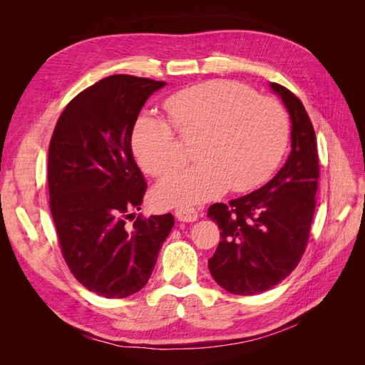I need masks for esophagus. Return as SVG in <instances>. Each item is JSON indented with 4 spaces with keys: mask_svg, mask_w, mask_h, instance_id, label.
<instances>
[{
    "mask_svg": "<svg viewBox=\"0 0 365 365\" xmlns=\"http://www.w3.org/2000/svg\"><path fill=\"white\" fill-rule=\"evenodd\" d=\"M175 216L176 219L181 220V222H195L197 219V212L190 207H180L175 210Z\"/></svg>",
    "mask_w": 365,
    "mask_h": 365,
    "instance_id": "1",
    "label": "esophagus"
}]
</instances>
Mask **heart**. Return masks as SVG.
I'll return each mask as SVG.
<instances>
[{
    "mask_svg": "<svg viewBox=\"0 0 365 365\" xmlns=\"http://www.w3.org/2000/svg\"><path fill=\"white\" fill-rule=\"evenodd\" d=\"M172 123L185 140H195L190 168L169 173L155 185L152 200L160 207H189L262 184L277 168L288 145L289 118L284 108L250 88L210 81L164 101ZM132 152L152 176L168 173L178 158L170 121L141 113L132 126Z\"/></svg>",
    "mask_w": 365,
    "mask_h": 365,
    "instance_id": "b5f03b06",
    "label": "heart"
}]
</instances>
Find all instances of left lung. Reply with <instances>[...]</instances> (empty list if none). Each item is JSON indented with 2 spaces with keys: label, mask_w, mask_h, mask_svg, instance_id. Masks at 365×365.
Instances as JSON below:
<instances>
[{
  "label": "left lung",
  "mask_w": 365,
  "mask_h": 365,
  "mask_svg": "<svg viewBox=\"0 0 365 365\" xmlns=\"http://www.w3.org/2000/svg\"><path fill=\"white\" fill-rule=\"evenodd\" d=\"M291 118V153L271 181L228 204L210 205L220 230L208 269L236 295H254L279 284L295 269L309 239L318 187L317 137L300 98L269 83Z\"/></svg>",
  "instance_id": "8db88e82"
}]
</instances>
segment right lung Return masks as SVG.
<instances>
[{
	"label": "right lung",
	"mask_w": 365,
	"mask_h": 365,
	"mask_svg": "<svg viewBox=\"0 0 365 365\" xmlns=\"http://www.w3.org/2000/svg\"><path fill=\"white\" fill-rule=\"evenodd\" d=\"M164 85L105 77L65 106L50 140V210L62 256L88 291L106 298L129 297L148 283L175 224L170 213L126 224L146 192L132 155V126Z\"/></svg>",
	"instance_id": "obj_1"
}]
</instances>
